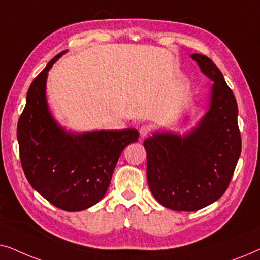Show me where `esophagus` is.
Here are the masks:
<instances>
[{"instance_id":"esophagus-1","label":"esophagus","mask_w":260,"mask_h":260,"mask_svg":"<svg viewBox=\"0 0 260 260\" xmlns=\"http://www.w3.org/2000/svg\"><path fill=\"white\" fill-rule=\"evenodd\" d=\"M150 131H151V127L149 126V125H143V126H141V129H140L141 138H145V137H147L148 135L150 134Z\"/></svg>"}]
</instances>
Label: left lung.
Instances as JSON below:
<instances>
[{"mask_svg":"<svg viewBox=\"0 0 260 260\" xmlns=\"http://www.w3.org/2000/svg\"><path fill=\"white\" fill-rule=\"evenodd\" d=\"M190 58L213 81L207 111L182 136L156 131L144 141L152 195L165 207L186 212L198 211L222 197L241 152L232 90L211 59L198 53Z\"/></svg>","mask_w":260,"mask_h":260,"instance_id":"obj_1","label":"left lung"}]
</instances>
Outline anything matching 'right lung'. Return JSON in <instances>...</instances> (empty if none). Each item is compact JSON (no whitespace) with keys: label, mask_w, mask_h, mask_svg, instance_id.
Wrapping results in <instances>:
<instances>
[{"label":"right lung","mask_w":260,"mask_h":260,"mask_svg":"<svg viewBox=\"0 0 260 260\" xmlns=\"http://www.w3.org/2000/svg\"><path fill=\"white\" fill-rule=\"evenodd\" d=\"M54 56L30 84L17 123L20 159L30 186L63 211L78 212L102 200L124 148L137 142L136 129L67 131L54 119L46 98Z\"/></svg>","instance_id":"add662e5"}]
</instances>
